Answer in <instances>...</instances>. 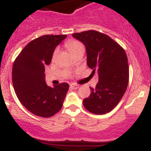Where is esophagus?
<instances>
[{
  "label": "esophagus",
  "instance_id": "esophagus-1",
  "mask_svg": "<svg viewBox=\"0 0 151 151\" xmlns=\"http://www.w3.org/2000/svg\"><path fill=\"white\" fill-rule=\"evenodd\" d=\"M70 87H71V88L72 89H77L79 87H80V86L77 84H74V83H72V84L70 85Z\"/></svg>",
  "mask_w": 151,
  "mask_h": 151
}]
</instances>
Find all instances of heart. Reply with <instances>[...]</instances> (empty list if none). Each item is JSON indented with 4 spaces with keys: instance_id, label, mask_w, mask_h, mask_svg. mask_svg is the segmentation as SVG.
Wrapping results in <instances>:
<instances>
[{
    "instance_id": "obj_1",
    "label": "heart",
    "mask_w": 151,
    "mask_h": 151,
    "mask_svg": "<svg viewBox=\"0 0 151 151\" xmlns=\"http://www.w3.org/2000/svg\"><path fill=\"white\" fill-rule=\"evenodd\" d=\"M65 47L67 48V49L71 53V55H74V54L77 53L79 52H84V46H83V45L80 41L76 40H68L65 43ZM58 52V49H56L55 50V52H54L53 56H52L53 59L56 57Z\"/></svg>"
}]
</instances>
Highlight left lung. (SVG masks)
Listing matches in <instances>:
<instances>
[{"instance_id":"8db88e82","label":"left lung","mask_w":151,"mask_h":151,"mask_svg":"<svg viewBox=\"0 0 151 151\" xmlns=\"http://www.w3.org/2000/svg\"><path fill=\"white\" fill-rule=\"evenodd\" d=\"M72 36L85 45L88 66L99 76L96 88H91V93L83 99V105L92 114H105L117 105L128 87L129 68L126 53L109 36L97 31L74 33Z\"/></svg>"}]
</instances>
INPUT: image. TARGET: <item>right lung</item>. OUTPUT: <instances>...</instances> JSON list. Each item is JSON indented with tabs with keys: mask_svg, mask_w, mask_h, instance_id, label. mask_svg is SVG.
<instances>
[{
	"mask_svg": "<svg viewBox=\"0 0 151 151\" xmlns=\"http://www.w3.org/2000/svg\"><path fill=\"white\" fill-rule=\"evenodd\" d=\"M65 35L40 36L28 43L14 60L12 83L22 105L36 116L50 117L62 108L69 85L50 87L45 81V66L50 64L54 51Z\"/></svg>",
	"mask_w": 151,
	"mask_h": 151,
	"instance_id": "right-lung-1",
	"label": "right lung"
}]
</instances>
